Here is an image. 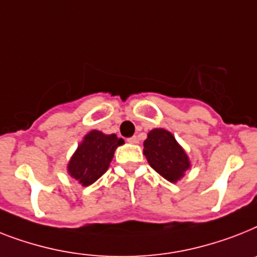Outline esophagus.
I'll use <instances>...</instances> for the list:
<instances>
[{"label": "esophagus", "instance_id": "esophagus-1", "mask_svg": "<svg viewBox=\"0 0 257 257\" xmlns=\"http://www.w3.org/2000/svg\"><path fill=\"white\" fill-rule=\"evenodd\" d=\"M139 137H137V136H133V137H129L128 139V143H131V144H139Z\"/></svg>", "mask_w": 257, "mask_h": 257}]
</instances>
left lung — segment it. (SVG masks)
<instances>
[{
    "label": "left lung",
    "mask_w": 257,
    "mask_h": 257,
    "mask_svg": "<svg viewBox=\"0 0 257 257\" xmlns=\"http://www.w3.org/2000/svg\"><path fill=\"white\" fill-rule=\"evenodd\" d=\"M144 154L150 166L170 182H177L190 168L185 150L165 129L150 131L144 143Z\"/></svg>",
    "instance_id": "1"
}]
</instances>
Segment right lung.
<instances>
[{
    "mask_svg": "<svg viewBox=\"0 0 257 257\" xmlns=\"http://www.w3.org/2000/svg\"><path fill=\"white\" fill-rule=\"evenodd\" d=\"M122 144L124 140L116 135H104L99 131L89 132L71 158L68 173L83 186L92 185L107 172L114 150Z\"/></svg>",
    "mask_w": 257,
    "mask_h": 257,
    "instance_id": "1",
    "label": "right lung"
}]
</instances>
